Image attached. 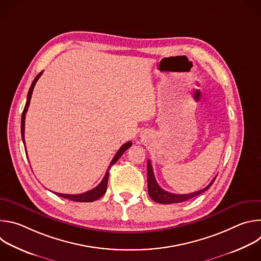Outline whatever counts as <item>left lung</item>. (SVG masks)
<instances>
[{
  "mask_svg": "<svg viewBox=\"0 0 261 261\" xmlns=\"http://www.w3.org/2000/svg\"><path fill=\"white\" fill-rule=\"evenodd\" d=\"M147 192L150 197L158 202V203H162V204H170V203H178V202H182L186 200H189L201 193H203L204 191H206L211 186L213 185L214 180L216 177H214V179L206 186L204 189H201L199 191L190 193V194H173L170 192H167L165 190H163L160 186L158 185V182L156 181L155 175H154V171H153V167L152 164L150 162V160H147Z\"/></svg>",
  "mask_w": 261,
  "mask_h": 261,
  "instance_id": "8db88e82",
  "label": "left lung"
}]
</instances>
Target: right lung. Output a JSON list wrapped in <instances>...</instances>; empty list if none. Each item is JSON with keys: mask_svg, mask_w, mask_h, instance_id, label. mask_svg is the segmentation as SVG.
<instances>
[{"mask_svg": "<svg viewBox=\"0 0 261 261\" xmlns=\"http://www.w3.org/2000/svg\"><path fill=\"white\" fill-rule=\"evenodd\" d=\"M43 72V71H42ZM42 72H40L38 75H37L35 77V80L33 81L31 87H30V90H29V93H28V97H27V102H25V106L23 108V111H22V115H21V138H22V141L24 143V120H25V114L28 111V108H29V105H30V101H31V97H32V94H33V90H34V87L37 83V81L39 80V77L41 76ZM132 145V142L131 141H128L126 143H124L121 147L120 150L117 152V154L115 155L114 159L111 160L108 168H107V171L103 177V179L101 180V182L97 186V187H95L94 189L90 190V191H87L85 193H82V194H62V193H56L58 196H61L63 198H67L69 200H73V201H77V202H92V201H95L97 200L98 198H100L102 195L105 194L106 192V189H107V182H108V175H109V169L110 167L113 166L120 158L121 156L125 153L126 150H128V148ZM25 148V146H24Z\"/></svg>", "mask_w": 261, "mask_h": 261, "instance_id": "right-lung-1", "label": "right lung"}]
</instances>
